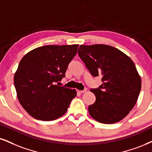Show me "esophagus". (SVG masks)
I'll use <instances>...</instances> for the list:
<instances>
[{"label":"esophagus","mask_w":152,"mask_h":152,"mask_svg":"<svg viewBox=\"0 0 152 152\" xmlns=\"http://www.w3.org/2000/svg\"><path fill=\"white\" fill-rule=\"evenodd\" d=\"M77 93H80V94H83V93H85L87 90H77Z\"/></svg>","instance_id":"1"}]
</instances>
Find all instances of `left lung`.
<instances>
[{
	"label": "left lung",
	"instance_id": "left-lung-1",
	"mask_svg": "<svg viewBox=\"0 0 152 152\" xmlns=\"http://www.w3.org/2000/svg\"><path fill=\"white\" fill-rule=\"evenodd\" d=\"M78 54L94 77L103 83L90 91L96 102L89 106L90 115L99 123L113 124L126 117L141 90V77L130 58L105 44L81 45Z\"/></svg>",
	"mask_w": 152,
	"mask_h": 152
}]
</instances>
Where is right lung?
<instances>
[{
  "instance_id": "obj_1",
  "label": "right lung",
  "mask_w": 152,
  "mask_h": 152,
  "mask_svg": "<svg viewBox=\"0 0 152 152\" xmlns=\"http://www.w3.org/2000/svg\"><path fill=\"white\" fill-rule=\"evenodd\" d=\"M78 46H41L28 52L20 61L15 73V87L19 102L33 118L50 121L66 113L77 91L56 83L65 77Z\"/></svg>"
}]
</instances>
